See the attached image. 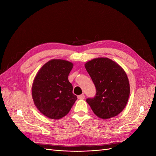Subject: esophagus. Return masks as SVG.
I'll return each instance as SVG.
<instances>
[{
    "instance_id": "esophagus-1",
    "label": "esophagus",
    "mask_w": 156,
    "mask_h": 156,
    "mask_svg": "<svg viewBox=\"0 0 156 156\" xmlns=\"http://www.w3.org/2000/svg\"><path fill=\"white\" fill-rule=\"evenodd\" d=\"M78 99H84L85 98V95L84 94H80V95H78Z\"/></svg>"
}]
</instances>
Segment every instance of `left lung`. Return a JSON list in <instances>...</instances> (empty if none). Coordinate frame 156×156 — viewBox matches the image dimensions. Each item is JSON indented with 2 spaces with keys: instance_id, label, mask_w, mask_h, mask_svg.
<instances>
[{
  "instance_id": "obj_1",
  "label": "left lung",
  "mask_w": 156,
  "mask_h": 156,
  "mask_svg": "<svg viewBox=\"0 0 156 156\" xmlns=\"http://www.w3.org/2000/svg\"><path fill=\"white\" fill-rule=\"evenodd\" d=\"M85 68L97 90L93 98L87 99L92 111L104 119L117 116L125 107L130 93L123 69L107 58L93 59L85 64Z\"/></svg>"
}]
</instances>
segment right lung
I'll list each match as a JSON object with an SVG mask.
<instances>
[{"label":"right lung","mask_w":156,"mask_h":156,"mask_svg":"<svg viewBox=\"0 0 156 156\" xmlns=\"http://www.w3.org/2000/svg\"><path fill=\"white\" fill-rule=\"evenodd\" d=\"M72 68L71 62L52 59L43 66L36 75L32 97L38 110L46 117L53 119L64 117L77 100L68 80Z\"/></svg>","instance_id":"right-lung-1"}]
</instances>
